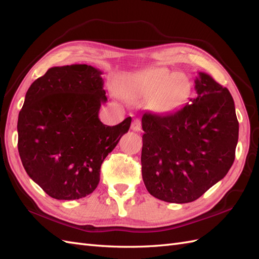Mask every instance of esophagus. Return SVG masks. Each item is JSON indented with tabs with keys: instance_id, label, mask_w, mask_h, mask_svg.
<instances>
[{
	"instance_id": "34e87169",
	"label": "esophagus",
	"mask_w": 259,
	"mask_h": 259,
	"mask_svg": "<svg viewBox=\"0 0 259 259\" xmlns=\"http://www.w3.org/2000/svg\"><path fill=\"white\" fill-rule=\"evenodd\" d=\"M132 130L135 131V132H140L142 131V122H140L139 120H134L132 123Z\"/></svg>"
}]
</instances>
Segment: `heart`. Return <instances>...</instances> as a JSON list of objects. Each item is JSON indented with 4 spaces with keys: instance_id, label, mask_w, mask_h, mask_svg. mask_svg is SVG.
<instances>
[{
    "instance_id": "b5f03b06",
    "label": "heart",
    "mask_w": 259,
    "mask_h": 259,
    "mask_svg": "<svg viewBox=\"0 0 259 259\" xmlns=\"http://www.w3.org/2000/svg\"><path fill=\"white\" fill-rule=\"evenodd\" d=\"M190 82L183 73L166 68L147 69L120 82L119 93L125 98L150 100L152 110L167 114L182 106L190 94Z\"/></svg>"
}]
</instances>
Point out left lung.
<instances>
[{"label": "left lung", "instance_id": "8db88e82", "mask_svg": "<svg viewBox=\"0 0 259 259\" xmlns=\"http://www.w3.org/2000/svg\"><path fill=\"white\" fill-rule=\"evenodd\" d=\"M197 97L167 114L142 117V173L148 192L169 203L199 199L232 166L239 122L230 92L199 72Z\"/></svg>", "mask_w": 259, "mask_h": 259}]
</instances>
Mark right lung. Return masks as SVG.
Instances as JSON below:
<instances>
[{"label": "right lung", "mask_w": 259, "mask_h": 259, "mask_svg": "<svg viewBox=\"0 0 259 259\" xmlns=\"http://www.w3.org/2000/svg\"><path fill=\"white\" fill-rule=\"evenodd\" d=\"M103 72L89 65L53 67L29 88L18 115V151L29 177L50 197L76 200L99 184L106 156L132 117L108 126Z\"/></svg>", "instance_id": "right-lung-1"}]
</instances>
